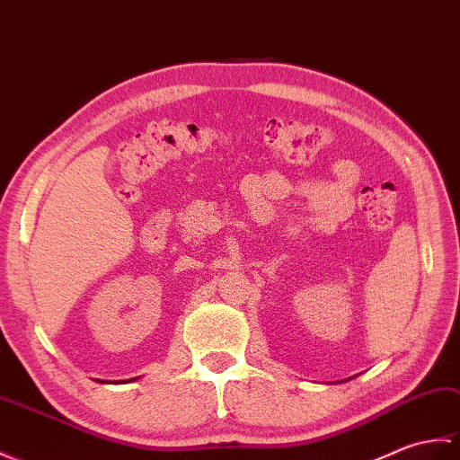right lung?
<instances>
[{
	"instance_id": "1",
	"label": "right lung",
	"mask_w": 460,
	"mask_h": 460,
	"mask_svg": "<svg viewBox=\"0 0 460 460\" xmlns=\"http://www.w3.org/2000/svg\"><path fill=\"white\" fill-rule=\"evenodd\" d=\"M134 380H136V377H134Z\"/></svg>"
}]
</instances>
